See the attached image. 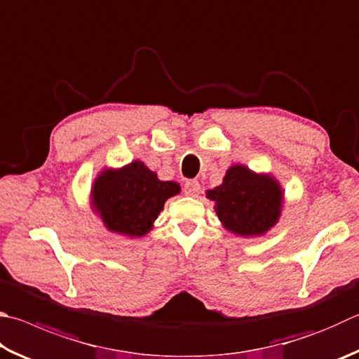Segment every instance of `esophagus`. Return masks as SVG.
<instances>
[{"instance_id": "esophagus-1", "label": "esophagus", "mask_w": 359, "mask_h": 359, "mask_svg": "<svg viewBox=\"0 0 359 359\" xmlns=\"http://www.w3.org/2000/svg\"><path fill=\"white\" fill-rule=\"evenodd\" d=\"M184 191H185L187 196L196 198L198 194H199V191H201L199 182L198 180H187L185 182V187H184Z\"/></svg>"}]
</instances>
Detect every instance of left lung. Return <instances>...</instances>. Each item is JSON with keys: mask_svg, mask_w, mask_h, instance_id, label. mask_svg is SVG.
<instances>
[{"mask_svg": "<svg viewBox=\"0 0 359 359\" xmlns=\"http://www.w3.org/2000/svg\"><path fill=\"white\" fill-rule=\"evenodd\" d=\"M205 196L215 202L221 226L245 238L265 236L276 226L284 207V190L275 175L240 163L227 169L223 184L207 190Z\"/></svg>", "mask_w": 359, "mask_h": 359, "instance_id": "obj_1", "label": "left lung"}]
</instances>
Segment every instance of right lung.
Listing matches in <instances>:
<instances>
[{"mask_svg": "<svg viewBox=\"0 0 359 359\" xmlns=\"http://www.w3.org/2000/svg\"><path fill=\"white\" fill-rule=\"evenodd\" d=\"M180 193L172 180H160L141 160L103 168L90 187V208L109 232L140 238L152 231L165 202Z\"/></svg>", "mask_w": 359, "mask_h": 359, "instance_id": "1", "label": "right lung"}]
</instances>
